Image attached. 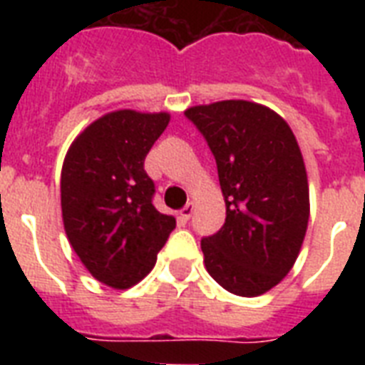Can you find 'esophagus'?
<instances>
[{"label":"esophagus","mask_w":365,"mask_h":365,"mask_svg":"<svg viewBox=\"0 0 365 365\" xmlns=\"http://www.w3.org/2000/svg\"><path fill=\"white\" fill-rule=\"evenodd\" d=\"M193 210H195V205L193 202H187V205L183 206L182 212H180V217H182L183 222H187L189 217L193 216Z\"/></svg>","instance_id":"34e87169"}]
</instances>
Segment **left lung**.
Segmentation results:
<instances>
[{"mask_svg": "<svg viewBox=\"0 0 365 365\" xmlns=\"http://www.w3.org/2000/svg\"><path fill=\"white\" fill-rule=\"evenodd\" d=\"M185 117L205 136L225 197V223L200 240L206 271L235 295L277 286L299 255L309 183L294 132L265 106L225 100Z\"/></svg>", "mask_w": 365, "mask_h": 365, "instance_id": "8db88e82", "label": "left lung"}]
</instances>
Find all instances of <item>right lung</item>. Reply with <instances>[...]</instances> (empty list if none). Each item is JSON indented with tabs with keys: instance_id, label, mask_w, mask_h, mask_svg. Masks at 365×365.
Segmentation results:
<instances>
[{
	"instance_id": "add662e5",
	"label": "right lung",
	"mask_w": 365,
	"mask_h": 365,
	"mask_svg": "<svg viewBox=\"0 0 365 365\" xmlns=\"http://www.w3.org/2000/svg\"><path fill=\"white\" fill-rule=\"evenodd\" d=\"M168 113L119 110L71 143L62 166V217L71 248L96 280L125 289L155 267L176 220L153 206L143 160Z\"/></svg>"
}]
</instances>
